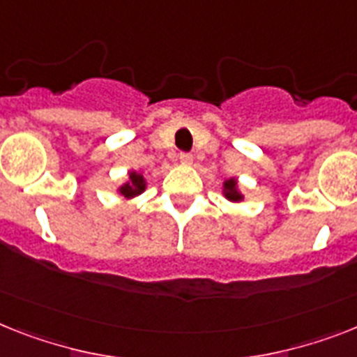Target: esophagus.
Returning <instances> with one entry per match:
<instances>
[{
    "label": "esophagus",
    "instance_id": "1",
    "mask_svg": "<svg viewBox=\"0 0 357 357\" xmlns=\"http://www.w3.org/2000/svg\"><path fill=\"white\" fill-rule=\"evenodd\" d=\"M181 162L184 164V166H191L193 164V155L191 153H181Z\"/></svg>",
    "mask_w": 357,
    "mask_h": 357
}]
</instances>
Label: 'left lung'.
Segmentation results:
<instances>
[{
	"mask_svg": "<svg viewBox=\"0 0 357 357\" xmlns=\"http://www.w3.org/2000/svg\"><path fill=\"white\" fill-rule=\"evenodd\" d=\"M222 195H225V199H228L229 202H243L244 200V195L243 191L238 190V182L237 178H226L225 182H222Z\"/></svg>",
	"mask_w": 357,
	"mask_h": 357,
	"instance_id": "8db88e82",
	"label": "left lung"
}]
</instances>
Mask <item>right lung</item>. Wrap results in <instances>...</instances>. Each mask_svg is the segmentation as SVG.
<instances>
[{
  "label": "right lung",
  "instance_id": "1",
  "mask_svg": "<svg viewBox=\"0 0 357 357\" xmlns=\"http://www.w3.org/2000/svg\"><path fill=\"white\" fill-rule=\"evenodd\" d=\"M147 188V181L144 178V175L140 172H129L128 173V181L120 184L116 188V193L120 197H123L126 200H131L135 197L142 195Z\"/></svg>",
  "mask_w": 357,
  "mask_h": 357
}]
</instances>
